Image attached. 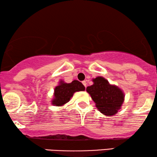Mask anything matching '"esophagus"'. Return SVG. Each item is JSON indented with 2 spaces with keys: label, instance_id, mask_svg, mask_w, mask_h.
<instances>
[{
  "label": "esophagus",
  "instance_id": "1",
  "mask_svg": "<svg viewBox=\"0 0 157 157\" xmlns=\"http://www.w3.org/2000/svg\"><path fill=\"white\" fill-rule=\"evenodd\" d=\"M82 84H83V85L85 86V87H87V82H86V80H84V81H82Z\"/></svg>",
  "mask_w": 157,
  "mask_h": 157
}]
</instances>
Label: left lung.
Here are the masks:
<instances>
[{"label": "left lung", "mask_w": 157, "mask_h": 157, "mask_svg": "<svg viewBox=\"0 0 157 157\" xmlns=\"http://www.w3.org/2000/svg\"><path fill=\"white\" fill-rule=\"evenodd\" d=\"M93 85L87 87V92L95 103L96 107L105 115H114L121 109L124 101V93L120 88L111 85L103 77L92 79Z\"/></svg>", "instance_id": "obj_1"}]
</instances>
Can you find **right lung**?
<instances>
[{"instance_id":"right-lung-1","label":"right lung","mask_w":157,"mask_h":157,"mask_svg":"<svg viewBox=\"0 0 157 157\" xmlns=\"http://www.w3.org/2000/svg\"><path fill=\"white\" fill-rule=\"evenodd\" d=\"M85 90V86L78 80H73L71 83H66L63 80H60L54 90L52 105L56 107L63 106L70 100L75 92L84 91Z\"/></svg>"}]
</instances>
